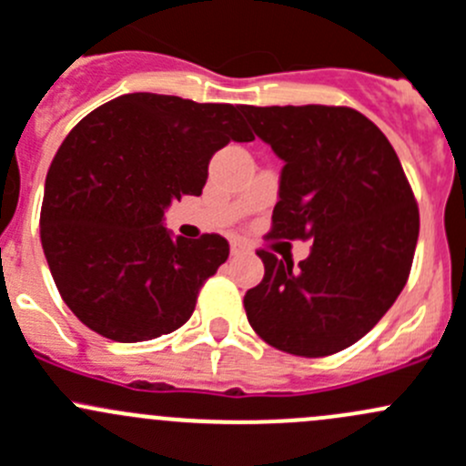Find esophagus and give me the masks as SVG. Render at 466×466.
Listing matches in <instances>:
<instances>
[{
    "mask_svg": "<svg viewBox=\"0 0 466 466\" xmlns=\"http://www.w3.org/2000/svg\"><path fill=\"white\" fill-rule=\"evenodd\" d=\"M229 252H232V255L237 257V255H241V252H246V248H243L241 243H232V248H229Z\"/></svg>",
    "mask_w": 466,
    "mask_h": 466,
    "instance_id": "obj_1",
    "label": "esophagus"
}]
</instances>
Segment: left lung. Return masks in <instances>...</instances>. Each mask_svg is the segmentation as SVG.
Instances as JSON below:
<instances>
[{"label": "left lung", "instance_id": "1", "mask_svg": "<svg viewBox=\"0 0 466 466\" xmlns=\"http://www.w3.org/2000/svg\"><path fill=\"white\" fill-rule=\"evenodd\" d=\"M257 137L284 159L268 238H311V255L261 257L246 316L275 350L331 356L365 336L406 286L420 209L392 144L345 106H241Z\"/></svg>", "mask_w": 466, "mask_h": 466}]
</instances>
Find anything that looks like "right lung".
I'll use <instances>...</instances> for the list:
<instances>
[{
	"instance_id": "right-lung-1",
	"label": "right lung",
	"mask_w": 466,
	"mask_h": 466,
	"mask_svg": "<svg viewBox=\"0 0 466 466\" xmlns=\"http://www.w3.org/2000/svg\"><path fill=\"white\" fill-rule=\"evenodd\" d=\"M241 106L135 92L78 121L51 162L40 241L74 316L115 342L180 329L229 243L173 238L164 209L200 196L211 155L252 142Z\"/></svg>"
}]
</instances>
